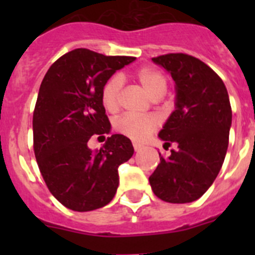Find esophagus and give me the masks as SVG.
I'll return each instance as SVG.
<instances>
[{
    "instance_id": "34e87169",
    "label": "esophagus",
    "mask_w": 255,
    "mask_h": 255,
    "mask_svg": "<svg viewBox=\"0 0 255 255\" xmlns=\"http://www.w3.org/2000/svg\"><path fill=\"white\" fill-rule=\"evenodd\" d=\"M132 145H134L135 152H139V150H140L141 148H143V145H141V144H139V143H132Z\"/></svg>"
}]
</instances>
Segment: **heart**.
Returning <instances> with one entry per match:
<instances>
[{
  "label": "heart",
  "instance_id": "obj_1",
  "mask_svg": "<svg viewBox=\"0 0 255 255\" xmlns=\"http://www.w3.org/2000/svg\"><path fill=\"white\" fill-rule=\"evenodd\" d=\"M135 79L153 100H158L167 88V79L161 70L155 67H140L135 73ZM121 91H123V79L119 75H112L103 84L101 100L107 111L115 112L120 107ZM158 126L159 119L154 115H145V116L123 115L115 121L116 131L135 141L144 140L148 135L155 131Z\"/></svg>",
  "mask_w": 255,
  "mask_h": 255
}]
</instances>
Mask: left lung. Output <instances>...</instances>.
<instances>
[{"instance_id": "obj_1", "label": "left lung", "mask_w": 255, "mask_h": 255, "mask_svg": "<svg viewBox=\"0 0 255 255\" xmlns=\"http://www.w3.org/2000/svg\"><path fill=\"white\" fill-rule=\"evenodd\" d=\"M176 84V110L159 138L170 157L159 153V164L149 176L152 190L168 203L199 199L217 177L229 147L233 111L222 79L203 61L186 53L152 58Z\"/></svg>"}]
</instances>
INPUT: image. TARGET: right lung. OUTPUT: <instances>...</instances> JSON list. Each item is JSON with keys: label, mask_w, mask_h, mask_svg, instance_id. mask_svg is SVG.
<instances>
[{"label": "right lung", "mask_w": 255, "mask_h": 255, "mask_svg": "<svg viewBox=\"0 0 255 255\" xmlns=\"http://www.w3.org/2000/svg\"><path fill=\"white\" fill-rule=\"evenodd\" d=\"M134 60L76 48L56 60L42 80L33 112V148L47 188L66 208L93 211L116 194L119 166L134 153L131 141L114 134L92 152L88 140L110 132L101 91L116 70Z\"/></svg>", "instance_id": "add662e5"}]
</instances>
